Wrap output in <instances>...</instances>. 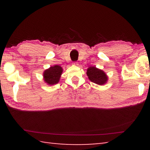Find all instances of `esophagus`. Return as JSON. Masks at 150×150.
I'll return each instance as SVG.
<instances>
[{
	"label": "esophagus",
	"instance_id": "obj_1",
	"mask_svg": "<svg viewBox=\"0 0 150 150\" xmlns=\"http://www.w3.org/2000/svg\"><path fill=\"white\" fill-rule=\"evenodd\" d=\"M73 65H75V66H78V65H79L77 62H73Z\"/></svg>",
	"mask_w": 150,
	"mask_h": 150
}]
</instances>
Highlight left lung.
<instances>
[{"label":"left lung","mask_w":150,"mask_h":150,"mask_svg":"<svg viewBox=\"0 0 150 150\" xmlns=\"http://www.w3.org/2000/svg\"><path fill=\"white\" fill-rule=\"evenodd\" d=\"M87 75L91 82L98 85H104L107 83L108 77L104 71L91 66L87 69Z\"/></svg>","instance_id":"left-lung-1"}]
</instances>
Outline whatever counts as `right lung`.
I'll list each match as a JSON object with an SVG mask.
<instances>
[{
  "label": "right lung",
  "mask_w": 150,
  "mask_h": 150,
  "mask_svg": "<svg viewBox=\"0 0 150 150\" xmlns=\"http://www.w3.org/2000/svg\"><path fill=\"white\" fill-rule=\"evenodd\" d=\"M63 73L61 66L55 65L45 69L43 73V78L45 83L48 85H54L59 83L60 77Z\"/></svg>",
  "instance_id": "add662e5"
}]
</instances>
